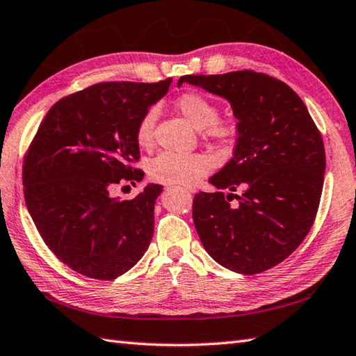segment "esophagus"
<instances>
[{
    "mask_svg": "<svg viewBox=\"0 0 356 356\" xmlns=\"http://www.w3.org/2000/svg\"><path fill=\"white\" fill-rule=\"evenodd\" d=\"M184 188H186V191H187V192H191V193H193V192H195L192 187H184Z\"/></svg>",
    "mask_w": 356,
    "mask_h": 356,
    "instance_id": "esophagus-1",
    "label": "esophagus"
}]
</instances>
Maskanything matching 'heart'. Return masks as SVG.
I'll list each match as a JSON object with an SVG mask.
<instances>
[{
  "instance_id": "b5f03b06",
  "label": "heart",
  "mask_w": 356,
  "mask_h": 356,
  "mask_svg": "<svg viewBox=\"0 0 356 356\" xmlns=\"http://www.w3.org/2000/svg\"><path fill=\"white\" fill-rule=\"evenodd\" d=\"M177 111L183 115L201 136L219 147H230L239 136V120L233 114H218L215 102L196 91H186L175 99ZM158 111L147 108L136 126V140L140 147H149L154 140ZM211 169V160L204 154L161 152L147 163V175L156 183L192 186Z\"/></svg>"
}]
</instances>
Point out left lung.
I'll use <instances>...</instances> for the list:
<instances>
[{
  "instance_id": "left-lung-1",
  "label": "left lung",
  "mask_w": 356,
  "mask_h": 356,
  "mask_svg": "<svg viewBox=\"0 0 356 356\" xmlns=\"http://www.w3.org/2000/svg\"><path fill=\"white\" fill-rule=\"evenodd\" d=\"M183 82L225 97L239 120L233 158L210 178L219 192L193 198L196 232L219 265L264 273L297 250L317 216L326 169L321 134L298 94L270 74L241 70Z\"/></svg>"
}]
</instances>
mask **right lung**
Returning <instances> with one entry per match:
<instances>
[{"instance_id":"obj_1","label":"right lung","mask_w":356,"mask_h":356,"mask_svg":"<svg viewBox=\"0 0 356 356\" xmlns=\"http://www.w3.org/2000/svg\"><path fill=\"white\" fill-rule=\"evenodd\" d=\"M170 83L99 82L68 94L50 108L24 155L31 219L53 254L79 274L113 280L151 243L163 186H147L131 201L111 198L109 188L143 178L136 126Z\"/></svg>"}]
</instances>
